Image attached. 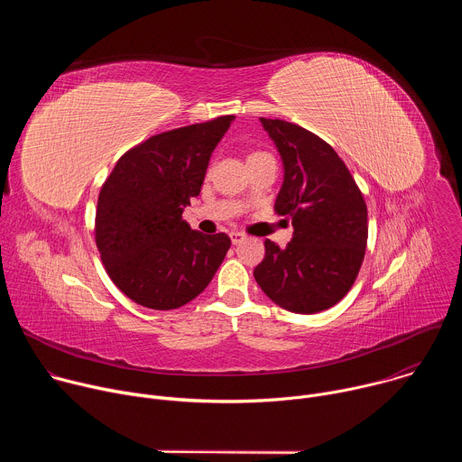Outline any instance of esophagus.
I'll list each match as a JSON object with an SVG mask.
<instances>
[{
    "label": "esophagus",
    "mask_w": 462,
    "mask_h": 462,
    "mask_svg": "<svg viewBox=\"0 0 462 462\" xmlns=\"http://www.w3.org/2000/svg\"><path fill=\"white\" fill-rule=\"evenodd\" d=\"M230 239H232L234 245H237V243H241V241L245 239V234H241V232H230Z\"/></svg>",
    "instance_id": "esophagus-1"
}]
</instances>
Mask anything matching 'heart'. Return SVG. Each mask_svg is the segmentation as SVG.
Returning <instances> with one entry per match:
<instances>
[{
	"label": "heart",
	"instance_id": "heart-1",
	"mask_svg": "<svg viewBox=\"0 0 462 462\" xmlns=\"http://www.w3.org/2000/svg\"><path fill=\"white\" fill-rule=\"evenodd\" d=\"M255 155H265V153H252L250 157H255Z\"/></svg>",
	"mask_w": 462,
	"mask_h": 462
}]
</instances>
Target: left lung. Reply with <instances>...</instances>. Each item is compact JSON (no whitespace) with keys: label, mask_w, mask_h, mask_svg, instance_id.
Wrapping results in <instances>:
<instances>
[{"label":"left lung","mask_w":462,"mask_h":462,"mask_svg":"<svg viewBox=\"0 0 462 462\" xmlns=\"http://www.w3.org/2000/svg\"><path fill=\"white\" fill-rule=\"evenodd\" d=\"M283 162L274 210L292 221L285 248L265 241L254 269L276 305L314 314L337 305L353 287L367 245V207L338 153L301 125L259 118Z\"/></svg>","instance_id":"obj_1"}]
</instances>
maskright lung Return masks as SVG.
<instances>
[{"instance_id": "add662e5", "label": "right lung", "mask_w": 462, "mask_h": 462, "mask_svg": "<svg viewBox=\"0 0 462 462\" xmlns=\"http://www.w3.org/2000/svg\"><path fill=\"white\" fill-rule=\"evenodd\" d=\"M234 118L153 135L125 152L106 179L95 239L111 282L135 303L182 307L208 287L223 263L230 237L191 230L182 212L201 193L212 152Z\"/></svg>"}]
</instances>
